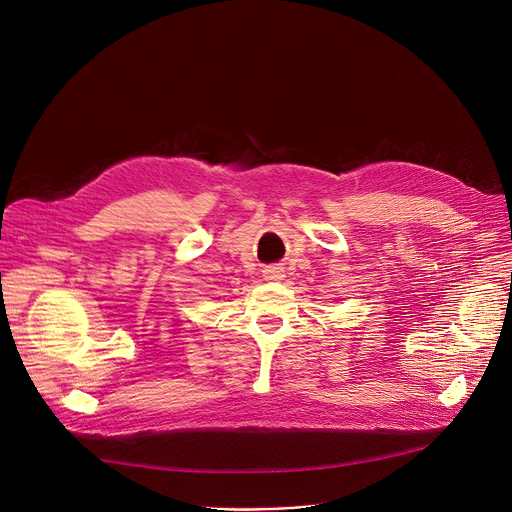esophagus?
Instances as JSON below:
<instances>
[{
	"instance_id": "1",
	"label": "esophagus",
	"mask_w": 512,
	"mask_h": 512,
	"mask_svg": "<svg viewBox=\"0 0 512 512\" xmlns=\"http://www.w3.org/2000/svg\"><path fill=\"white\" fill-rule=\"evenodd\" d=\"M282 277H284V273H282L280 267H269V269H265V280L277 282V280H282Z\"/></svg>"
}]
</instances>
